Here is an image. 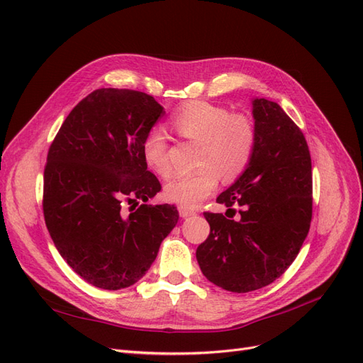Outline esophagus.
I'll use <instances>...</instances> for the list:
<instances>
[{
  "label": "esophagus",
  "mask_w": 363,
  "mask_h": 363,
  "mask_svg": "<svg viewBox=\"0 0 363 363\" xmlns=\"http://www.w3.org/2000/svg\"><path fill=\"white\" fill-rule=\"evenodd\" d=\"M178 209H179V216H181V217H184V218H185V217H190V216H194V214H196V213L193 211V209L186 208V206H182V205H179V208H178Z\"/></svg>",
  "instance_id": "esophagus-1"
}]
</instances>
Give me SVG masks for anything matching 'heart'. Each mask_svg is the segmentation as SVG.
I'll return each instance as SVG.
<instances>
[{
  "label": "heart",
  "instance_id": "obj_1",
  "mask_svg": "<svg viewBox=\"0 0 363 363\" xmlns=\"http://www.w3.org/2000/svg\"><path fill=\"white\" fill-rule=\"evenodd\" d=\"M173 126L189 142L201 143L193 173L178 174L164 186L169 201L196 208L211 196L220 177L235 179L250 166L258 145V131L249 116L230 113L209 102H190L173 116ZM145 164L161 178L172 173L169 142L161 128H152L142 145Z\"/></svg>",
  "mask_w": 363,
  "mask_h": 363
}]
</instances>
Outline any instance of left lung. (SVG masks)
<instances>
[{
  "label": "left lung",
  "mask_w": 363,
  "mask_h": 363,
  "mask_svg": "<svg viewBox=\"0 0 363 363\" xmlns=\"http://www.w3.org/2000/svg\"><path fill=\"white\" fill-rule=\"evenodd\" d=\"M258 145L250 166L218 203L240 209L238 221L203 213L209 235L196 258L203 276L232 292L273 284L294 262L312 220V162L306 138L280 105L253 102Z\"/></svg>",
  "instance_id": "left-lung-1"
}]
</instances>
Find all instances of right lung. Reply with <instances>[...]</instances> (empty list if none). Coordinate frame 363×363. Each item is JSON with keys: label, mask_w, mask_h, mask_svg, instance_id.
<instances>
[{"label": "right lung", "mask_w": 363, "mask_h": 363, "mask_svg": "<svg viewBox=\"0 0 363 363\" xmlns=\"http://www.w3.org/2000/svg\"><path fill=\"white\" fill-rule=\"evenodd\" d=\"M161 114L147 93L98 89L75 105L50 146L45 223L62 258L93 286L138 282L178 223L174 205L138 206L161 190L142 155Z\"/></svg>", "instance_id": "right-lung-1"}]
</instances>
